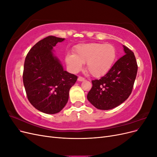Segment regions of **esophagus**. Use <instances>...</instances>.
Returning a JSON list of instances; mask_svg holds the SVG:
<instances>
[{
  "instance_id": "34e87169",
  "label": "esophagus",
  "mask_w": 157,
  "mask_h": 157,
  "mask_svg": "<svg viewBox=\"0 0 157 157\" xmlns=\"http://www.w3.org/2000/svg\"><path fill=\"white\" fill-rule=\"evenodd\" d=\"M84 80H85V78H83V77H78V81H80V82L84 81Z\"/></svg>"
}]
</instances>
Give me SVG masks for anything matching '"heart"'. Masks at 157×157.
<instances>
[{
  "label": "heart",
  "instance_id": "b5f03b06",
  "mask_svg": "<svg viewBox=\"0 0 157 157\" xmlns=\"http://www.w3.org/2000/svg\"><path fill=\"white\" fill-rule=\"evenodd\" d=\"M117 50L111 44H80L74 49L73 54L65 56V63L71 71L77 73L86 63V70L92 77H101L112 68L117 58Z\"/></svg>",
  "mask_w": 157,
  "mask_h": 157
}]
</instances>
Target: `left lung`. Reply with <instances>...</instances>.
Returning a JSON list of instances; mask_svg holds the SVG:
<instances>
[{
  "instance_id": "left-lung-1",
  "label": "left lung",
  "mask_w": 157,
  "mask_h": 157,
  "mask_svg": "<svg viewBox=\"0 0 157 157\" xmlns=\"http://www.w3.org/2000/svg\"><path fill=\"white\" fill-rule=\"evenodd\" d=\"M124 56L118 59L111 70L99 80H92L88 100L100 110L120 105L132 93L137 72L134 54L123 45Z\"/></svg>"
}]
</instances>
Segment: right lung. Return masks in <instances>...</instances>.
Returning <instances> with one entry per match:
<instances>
[{
	"mask_svg": "<svg viewBox=\"0 0 157 157\" xmlns=\"http://www.w3.org/2000/svg\"><path fill=\"white\" fill-rule=\"evenodd\" d=\"M64 40L47 36L32 47L25 59L23 81L27 98L37 110L46 114L62 110L77 80V76L63 69L53 53L56 44Z\"/></svg>",
	"mask_w": 157,
	"mask_h": 157,
	"instance_id": "right-lung-1",
	"label": "right lung"
}]
</instances>
